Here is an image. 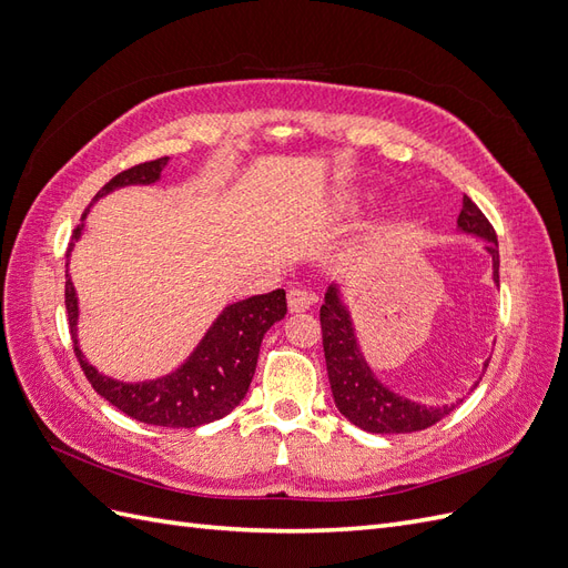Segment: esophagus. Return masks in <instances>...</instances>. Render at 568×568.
Listing matches in <instances>:
<instances>
[{"mask_svg": "<svg viewBox=\"0 0 568 568\" xmlns=\"http://www.w3.org/2000/svg\"><path fill=\"white\" fill-rule=\"evenodd\" d=\"M286 303H288V313H305L313 303V296L307 294L305 288H288Z\"/></svg>", "mask_w": 568, "mask_h": 568, "instance_id": "obj_1", "label": "esophagus"}]
</instances>
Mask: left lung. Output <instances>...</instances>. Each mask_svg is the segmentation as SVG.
Instances as JSON below:
<instances>
[{"mask_svg": "<svg viewBox=\"0 0 568 568\" xmlns=\"http://www.w3.org/2000/svg\"><path fill=\"white\" fill-rule=\"evenodd\" d=\"M457 227L464 234L484 239L486 251L493 257V282L500 286V251H497V236L488 217L478 211V205L464 196ZM322 324V346L326 359V374H329L332 395L338 412L351 424L369 434H412L434 426L445 415L455 409L453 405L428 407L415 403L403 395L393 393L386 384L376 379V374L367 365L355 338V326L348 307L341 301V288L332 284L324 294V305L320 307ZM488 363H484V369ZM478 386V382L474 384ZM462 403V400H457Z\"/></svg>", "mask_w": 568, "mask_h": 568, "instance_id": "8db88e82", "label": "left lung"}]
</instances>
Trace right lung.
<instances>
[{"mask_svg":"<svg viewBox=\"0 0 568 568\" xmlns=\"http://www.w3.org/2000/svg\"><path fill=\"white\" fill-rule=\"evenodd\" d=\"M165 165L168 156L128 168L101 186L94 201L120 186L159 182ZM88 213L90 209L82 213V220ZM82 227L84 225H78L73 230V239L65 251V311L75 357L92 388L128 417L153 426L194 428L230 415L244 400L251 386L265 332L286 315L284 288L227 305L205 332L194 353L175 372L140 384L115 382L111 376L99 374L97 367L84 359L78 343V296L71 277H68V257H71Z\"/></svg>","mask_w":568,"mask_h":568,"instance_id":"1","label":"right lung"}]
</instances>
